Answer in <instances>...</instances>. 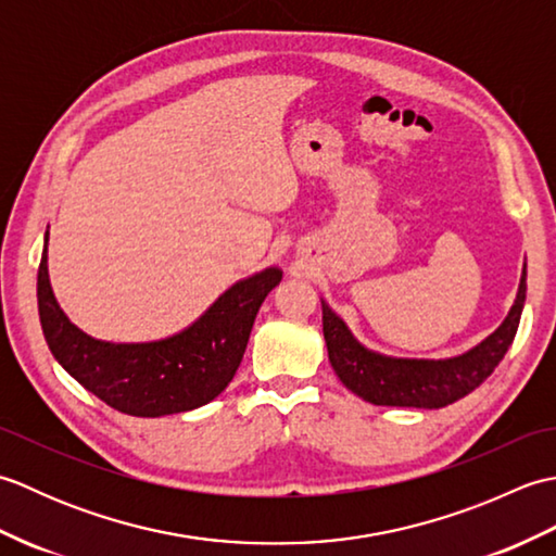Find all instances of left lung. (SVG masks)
I'll return each instance as SVG.
<instances>
[{
	"mask_svg": "<svg viewBox=\"0 0 556 556\" xmlns=\"http://www.w3.org/2000/svg\"><path fill=\"white\" fill-rule=\"evenodd\" d=\"M320 303L329 363L346 389L375 406L442 408L485 382L509 351L526 303V265L504 323L473 349L448 358H396L372 351L353 337L327 301Z\"/></svg>",
	"mask_w": 556,
	"mask_h": 556,
	"instance_id": "1",
	"label": "left lung"
}]
</instances>
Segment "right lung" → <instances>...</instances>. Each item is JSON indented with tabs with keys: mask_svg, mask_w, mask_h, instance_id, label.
<instances>
[{
	"mask_svg": "<svg viewBox=\"0 0 556 556\" xmlns=\"http://www.w3.org/2000/svg\"><path fill=\"white\" fill-rule=\"evenodd\" d=\"M281 281L277 265L239 279L181 332L157 341L114 344L68 320L50 285L47 233L38 269V311L56 363L104 404L138 418L193 410L217 399L233 380L255 315Z\"/></svg>",
	"mask_w": 556,
	"mask_h": 556,
	"instance_id": "obj_1",
	"label": "right lung"
}]
</instances>
